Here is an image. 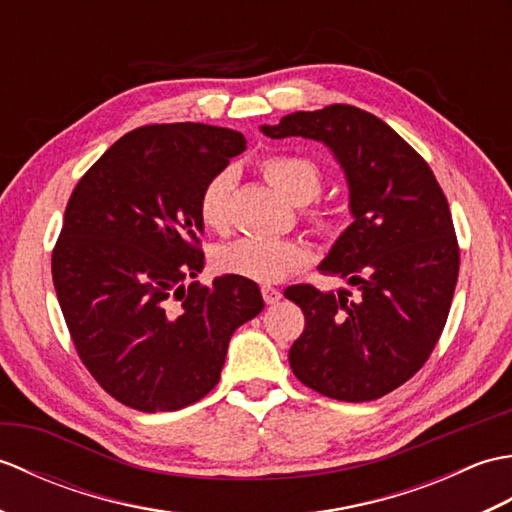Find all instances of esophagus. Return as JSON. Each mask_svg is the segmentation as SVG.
<instances>
[{"mask_svg": "<svg viewBox=\"0 0 512 512\" xmlns=\"http://www.w3.org/2000/svg\"><path fill=\"white\" fill-rule=\"evenodd\" d=\"M262 295H264V301L268 303V306H273V303H277L281 297V290L275 288V286H262Z\"/></svg>", "mask_w": 512, "mask_h": 512, "instance_id": "esophagus-1", "label": "esophagus"}]
</instances>
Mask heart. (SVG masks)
Masks as SVG:
<instances>
[{
	"label": "heart",
	"mask_w": 512,
	"mask_h": 512,
	"mask_svg": "<svg viewBox=\"0 0 512 512\" xmlns=\"http://www.w3.org/2000/svg\"><path fill=\"white\" fill-rule=\"evenodd\" d=\"M262 173L273 187L295 204H306L321 189V169L306 156L277 154L262 160ZM233 171H220L204 184L198 211L200 220L211 231H222L228 222V200L233 189ZM310 222L321 233H332L336 215L312 211ZM215 262L231 275L255 281H277L306 264V248L279 237H242L217 250Z\"/></svg>",
	"instance_id": "heart-1"
}]
</instances>
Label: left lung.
Masks as SVG:
<instances>
[{"label":"left lung","instance_id":"left-lung-1","mask_svg":"<svg viewBox=\"0 0 512 512\" xmlns=\"http://www.w3.org/2000/svg\"><path fill=\"white\" fill-rule=\"evenodd\" d=\"M332 151L350 191L352 224L319 270L358 290L286 288L306 317L290 367L319 394L365 402L418 372L436 347L458 284L460 250L447 198L427 162L394 129L352 105L295 112L262 125Z\"/></svg>","mask_w":512,"mask_h":512}]
</instances>
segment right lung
<instances>
[{"instance_id":"obj_1","label":"right lung","mask_w":512,"mask_h":512,"mask_svg":"<svg viewBox=\"0 0 512 512\" xmlns=\"http://www.w3.org/2000/svg\"><path fill=\"white\" fill-rule=\"evenodd\" d=\"M246 138L202 123L118 138L76 184L52 253V281L76 352L107 394L156 413L204 398L233 332L264 310L255 281H198L204 184Z\"/></svg>"}]
</instances>
